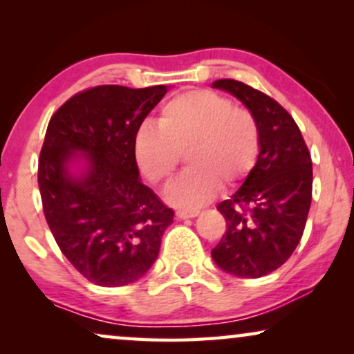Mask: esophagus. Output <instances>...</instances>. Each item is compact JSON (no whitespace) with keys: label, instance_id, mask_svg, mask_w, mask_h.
Segmentation results:
<instances>
[{"label":"esophagus","instance_id":"obj_1","mask_svg":"<svg viewBox=\"0 0 354 354\" xmlns=\"http://www.w3.org/2000/svg\"><path fill=\"white\" fill-rule=\"evenodd\" d=\"M200 212L198 211H188V209H178L176 212V216L178 219H192V217H196Z\"/></svg>","mask_w":354,"mask_h":354}]
</instances>
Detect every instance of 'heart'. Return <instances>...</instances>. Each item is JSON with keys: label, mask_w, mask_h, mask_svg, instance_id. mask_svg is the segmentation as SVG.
I'll return each instance as SVG.
<instances>
[{"label": "heart", "mask_w": 354, "mask_h": 354, "mask_svg": "<svg viewBox=\"0 0 354 354\" xmlns=\"http://www.w3.org/2000/svg\"><path fill=\"white\" fill-rule=\"evenodd\" d=\"M259 124L254 114L211 90H190L159 111L158 127L142 125L133 137V158L148 182L171 180L183 154L190 167L171 183L166 201L200 207L224 188L240 185L258 161Z\"/></svg>", "instance_id": "heart-1"}]
</instances>
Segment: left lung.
Masks as SVG:
<instances>
[{
	"label": "left lung",
	"instance_id": "1",
	"mask_svg": "<svg viewBox=\"0 0 354 354\" xmlns=\"http://www.w3.org/2000/svg\"><path fill=\"white\" fill-rule=\"evenodd\" d=\"M212 88L240 100L259 124L258 161L241 187L217 205L227 230L211 256L227 274L258 279L279 269L301 240L313 196V162L297 122L277 101L221 79Z\"/></svg>",
	"mask_w": 354,
	"mask_h": 354
}]
</instances>
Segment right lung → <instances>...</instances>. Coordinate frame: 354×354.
Segmentation results:
<instances>
[{"label": "right lung", "instance_id": "right-lung-1", "mask_svg": "<svg viewBox=\"0 0 354 354\" xmlns=\"http://www.w3.org/2000/svg\"><path fill=\"white\" fill-rule=\"evenodd\" d=\"M167 90L95 86L48 124L38 161L43 212L62 254L100 287L142 279L174 221L133 158L135 133Z\"/></svg>", "mask_w": 354, "mask_h": 354}]
</instances>
